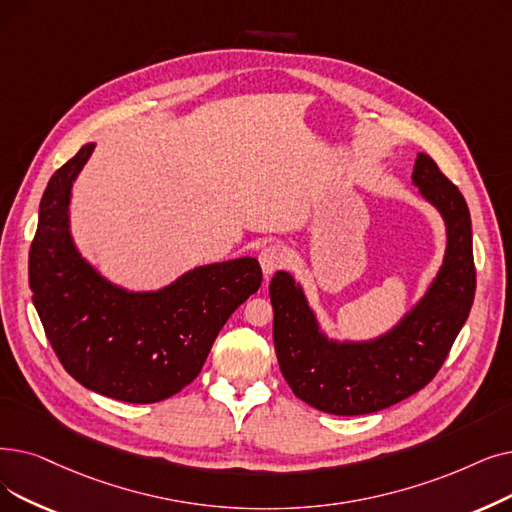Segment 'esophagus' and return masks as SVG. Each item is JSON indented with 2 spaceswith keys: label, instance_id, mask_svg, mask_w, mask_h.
<instances>
[{
  "label": "esophagus",
  "instance_id": "esophagus-1",
  "mask_svg": "<svg viewBox=\"0 0 512 512\" xmlns=\"http://www.w3.org/2000/svg\"><path fill=\"white\" fill-rule=\"evenodd\" d=\"M259 263L263 274L272 276L276 270L282 268V265L288 263V251L282 244H268V247H263L259 253Z\"/></svg>",
  "mask_w": 512,
  "mask_h": 512
}]
</instances>
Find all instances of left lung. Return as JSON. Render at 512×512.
Returning a JSON list of instances; mask_svg holds the SVG:
<instances>
[{
	"mask_svg": "<svg viewBox=\"0 0 512 512\" xmlns=\"http://www.w3.org/2000/svg\"><path fill=\"white\" fill-rule=\"evenodd\" d=\"M412 182L446 219L448 247L427 295L391 332L368 343L328 341L293 276L270 282L274 347L284 381L305 404L337 416L379 412L418 393L446 362L475 299L471 213L429 154Z\"/></svg>",
	"mask_w": 512,
	"mask_h": 512,
	"instance_id": "1",
	"label": "left lung"
}]
</instances>
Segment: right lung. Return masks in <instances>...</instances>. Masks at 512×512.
<instances>
[{"instance_id": "obj_1", "label": "right lung", "mask_w": 512, "mask_h": 512, "mask_svg": "<svg viewBox=\"0 0 512 512\" xmlns=\"http://www.w3.org/2000/svg\"><path fill=\"white\" fill-rule=\"evenodd\" d=\"M85 144L48 182L29 251V288L46 337L75 381L129 404H154L201 372L221 326L261 286L253 257L196 268L157 293L106 282L75 249L71 186Z\"/></svg>"}]
</instances>
